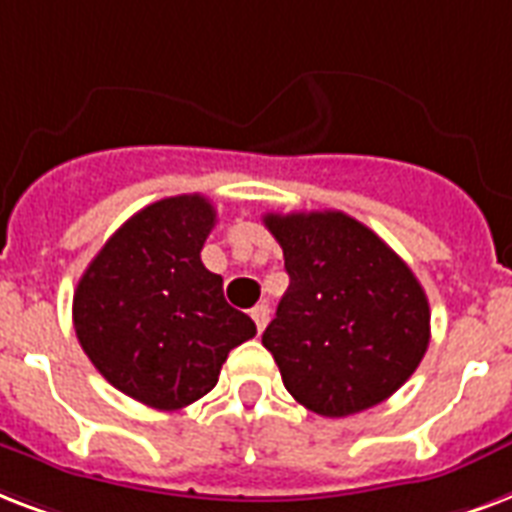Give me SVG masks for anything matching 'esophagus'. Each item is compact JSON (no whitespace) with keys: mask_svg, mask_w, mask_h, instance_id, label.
<instances>
[{"mask_svg":"<svg viewBox=\"0 0 512 512\" xmlns=\"http://www.w3.org/2000/svg\"><path fill=\"white\" fill-rule=\"evenodd\" d=\"M251 318H253V323H256V328H259V334H261V331H264V328H267V323H269V307H267V304H256V307L251 310Z\"/></svg>","mask_w":512,"mask_h":512,"instance_id":"34e87169","label":"esophagus"}]
</instances>
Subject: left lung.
<instances>
[{
    "instance_id": "obj_1",
    "label": "left lung",
    "mask_w": 512,
    "mask_h": 512,
    "mask_svg": "<svg viewBox=\"0 0 512 512\" xmlns=\"http://www.w3.org/2000/svg\"><path fill=\"white\" fill-rule=\"evenodd\" d=\"M264 224L291 277L261 336L285 390L331 419L390 398L430 344V304L414 272L342 211L267 213Z\"/></svg>"
}]
</instances>
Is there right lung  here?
<instances>
[{"label":"right lung","mask_w":512,"mask_h":512,"mask_svg":"<svg viewBox=\"0 0 512 512\" xmlns=\"http://www.w3.org/2000/svg\"><path fill=\"white\" fill-rule=\"evenodd\" d=\"M213 224L202 194L152 202L106 240L74 291V331L90 363L160 411L208 395L229 350L256 336L200 259Z\"/></svg>","instance_id":"add662e5"}]
</instances>
